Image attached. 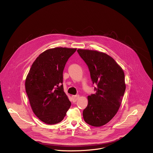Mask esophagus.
<instances>
[{
    "instance_id": "esophagus-1",
    "label": "esophagus",
    "mask_w": 153,
    "mask_h": 153,
    "mask_svg": "<svg viewBox=\"0 0 153 153\" xmlns=\"http://www.w3.org/2000/svg\"><path fill=\"white\" fill-rule=\"evenodd\" d=\"M79 96L78 95H72V101L74 102H76V101L78 100V99L79 98Z\"/></svg>"
}]
</instances>
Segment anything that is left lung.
<instances>
[{
    "label": "left lung",
    "mask_w": 153,
    "mask_h": 153,
    "mask_svg": "<svg viewBox=\"0 0 153 153\" xmlns=\"http://www.w3.org/2000/svg\"><path fill=\"white\" fill-rule=\"evenodd\" d=\"M87 65L96 92L88 97L83 111L84 121L90 126L101 127L108 123L119 109L126 91L122 68L107 54L88 49L77 50Z\"/></svg>",
    "instance_id": "8db88e82"
}]
</instances>
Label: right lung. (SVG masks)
Returning <instances> with one entry per match:
<instances>
[{
	"instance_id": "1",
	"label": "right lung",
	"mask_w": 153,
	"mask_h": 153,
	"mask_svg": "<svg viewBox=\"0 0 153 153\" xmlns=\"http://www.w3.org/2000/svg\"><path fill=\"white\" fill-rule=\"evenodd\" d=\"M76 48L48 49L36 59L25 81V89L33 112L47 124L60 123L71 103L64 91L63 71Z\"/></svg>"
}]
</instances>
